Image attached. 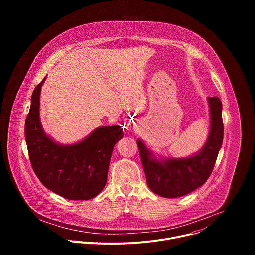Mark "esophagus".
<instances>
[{
    "label": "esophagus",
    "mask_w": 255,
    "mask_h": 255,
    "mask_svg": "<svg viewBox=\"0 0 255 255\" xmlns=\"http://www.w3.org/2000/svg\"><path fill=\"white\" fill-rule=\"evenodd\" d=\"M129 127H130L131 130L134 131V130H137V129H138V124L133 121V122H130V123H129Z\"/></svg>",
    "instance_id": "1"
}]
</instances>
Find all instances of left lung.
<instances>
[{
	"label": "left lung",
	"instance_id": "left-lung-1",
	"mask_svg": "<svg viewBox=\"0 0 255 255\" xmlns=\"http://www.w3.org/2000/svg\"><path fill=\"white\" fill-rule=\"evenodd\" d=\"M208 103L210 132L204 147L195 155L158 160L140 139L137 140L147 186L156 195L164 198L185 196L203 186L209 178L222 146L224 125L219 98H208Z\"/></svg>",
	"mask_w": 255,
	"mask_h": 255
}]
</instances>
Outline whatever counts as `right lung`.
Listing matches in <instances>:
<instances>
[{
	"instance_id": "obj_1",
	"label": "right lung",
	"mask_w": 255,
	"mask_h": 255,
	"mask_svg": "<svg viewBox=\"0 0 255 255\" xmlns=\"http://www.w3.org/2000/svg\"><path fill=\"white\" fill-rule=\"evenodd\" d=\"M32 93L25 122V140L32 168L42 185L68 200L95 198L107 183L114 145L124 136L119 125L97 128L83 141L61 145L49 138L40 123L41 87Z\"/></svg>"
}]
</instances>
